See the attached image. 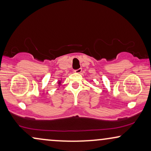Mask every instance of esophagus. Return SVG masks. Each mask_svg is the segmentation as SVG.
<instances>
[{"instance_id": "34e87169", "label": "esophagus", "mask_w": 151, "mask_h": 151, "mask_svg": "<svg viewBox=\"0 0 151 151\" xmlns=\"http://www.w3.org/2000/svg\"><path fill=\"white\" fill-rule=\"evenodd\" d=\"M81 71H82V69H81V68H79V69H78V70H74V72H76V73H81Z\"/></svg>"}]
</instances>
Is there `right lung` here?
Returning <instances> with one entry per match:
<instances>
[{"label": "right lung", "mask_w": 151, "mask_h": 151, "mask_svg": "<svg viewBox=\"0 0 151 151\" xmlns=\"http://www.w3.org/2000/svg\"><path fill=\"white\" fill-rule=\"evenodd\" d=\"M60 83V82H59V83Z\"/></svg>", "instance_id": "add662e5"}]
</instances>
